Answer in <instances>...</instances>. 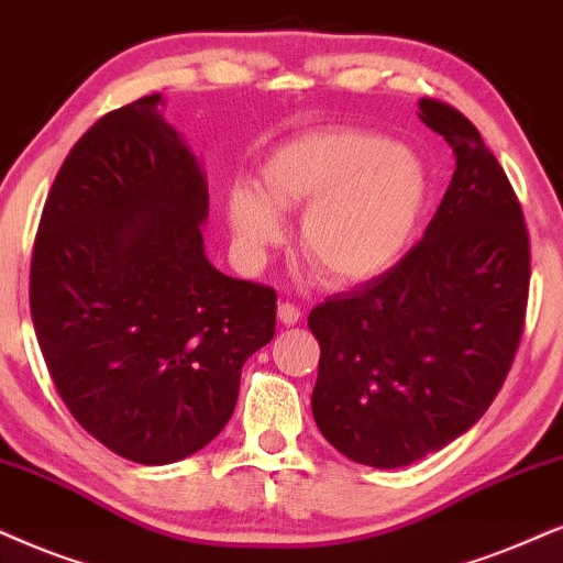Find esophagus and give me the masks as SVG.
Listing matches in <instances>:
<instances>
[{"label":"esophagus","instance_id":"esophagus-1","mask_svg":"<svg viewBox=\"0 0 563 563\" xmlns=\"http://www.w3.org/2000/svg\"><path fill=\"white\" fill-rule=\"evenodd\" d=\"M277 319H280L283 324L286 327H290V324H296L298 319H301V309H298V306H294V303H280L277 306Z\"/></svg>","mask_w":563,"mask_h":563}]
</instances>
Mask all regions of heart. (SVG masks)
<instances>
[{"instance_id":"heart-1","label":"heart","mask_w":563,"mask_h":563,"mask_svg":"<svg viewBox=\"0 0 563 563\" xmlns=\"http://www.w3.org/2000/svg\"><path fill=\"white\" fill-rule=\"evenodd\" d=\"M429 184L421 161L382 134L322 132L269 155L260 191L236 187L229 220L246 260L283 241L277 212L303 210L298 244L332 288H353L389 273L410 246Z\"/></svg>"}]
</instances>
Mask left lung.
Listing matches in <instances>:
<instances>
[{
	"instance_id": "left-lung-1",
	"label": "left lung",
	"mask_w": 563,
	"mask_h": 563,
	"mask_svg": "<svg viewBox=\"0 0 563 563\" xmlns=\"http://www.w3.org/2000/svg\"><path fill=\"white\" fill-rule=\"evenodd\" d=\"M418 106L457 161L437 216L389 273L309 314L319 431L382 471L478 423L515 361L530 290L528 225L496 155L457 109L433 98Z\"/></svg>"
}]
</instances>
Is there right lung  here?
Instances as JSON below:
<instances>
[{
	"mask_svg": "<svg viewBox=\"0 0 563 563\" xmlns=\"http://www.w3.org/2000/svg\"><path fill=\"white\" fill-rule=\"evenodd\" d=\"M161 96L98 119L56 174L31 260V317L75 421L119 457L208 446L241 368L275 334L277 296L205 257L208 181Z\"/></svg>",
	"mask_w": 563,
	"mask_h": 563,
	"instance_id": "1",
	"label": "right lung"
}]
</instances>
